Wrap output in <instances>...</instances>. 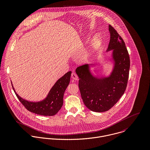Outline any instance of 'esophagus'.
Returning <instances> with one entry per match:
<instances>
[{"instance_id": "obj_1", "label": "esophagus", "mask_w": 150, "mask_h": 150, "mask_svg": "<svg viewBox=\"0 0 150 150\" xmlns=\"http://www.w3.org/2000/svg\"><path fill=\"white\" fill-rule=\"evenodd\" d=\"M71 78H72V79H73L74 80H78V79H79L78 76H77V74L75 73H71Z\"/></svg>"}]
</instances>
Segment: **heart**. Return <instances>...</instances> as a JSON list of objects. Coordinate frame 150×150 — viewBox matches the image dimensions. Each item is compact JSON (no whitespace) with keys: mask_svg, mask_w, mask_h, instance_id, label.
Listing matches in <instances>:
<instances>
[{"mask_svg":"<svg viewBox=\"0 0 150 150\" xmlns=\"http://www.w3.org/2000/svg\"><path fill=\"white\" fill-rule=\"evenodd\" d=\"M103 43V40L100 36L96 35L91 40L89 48L88 50L86 56V60L91 59L100 49Z\"/></svg>","mask_w":150,"mask_h":150,"instance_id":"obj_1","label":"heart"}]
</instances>
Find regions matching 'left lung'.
Masks as SVG:
<instances>
[{
    "label": "left lung",
    "instance_id": "left-lung-1",
    "mask_svg": "<svg viewBox=\"0 0 150 150\" xmlns=\"http://www.w3.org/2000/svg\"><path fill=\"white\" fill-rule=\"evenodd\" d=\"M108 31L110 39L106 52L112 51L110 58L106 59L112 64L109 73L95 75L92 68L96 63L76 69L84 105L90 110L98 112L108 111L116 104L124 93L128 80L130 59L125 44L110 25Z\"/></svg>",
    "mask_w": 150,
    "mask_h": 150
}]
</instances>
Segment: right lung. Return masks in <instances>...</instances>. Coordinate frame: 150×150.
<instances>
[{
  "label": "right lung",
  "mask_w": 150,
  "mask_h": 150,
  "mask_svg": "<svg viewBox=\"0 0 150 150\" xmlns=\"http://www.w3.org/2000/svg\"><path fill=\"white\" fill-rule=\"evenodd\" d=\"M71 74V71H70L58 79L47 96L39 102H30L23 99L16 93L12 83L11 84L18 99L28 110L41 115L52 116L61 110L63 105L64 91L69 84Z\"/></svg>",
  "instance_id": "add662e5"
}]
</instances>
